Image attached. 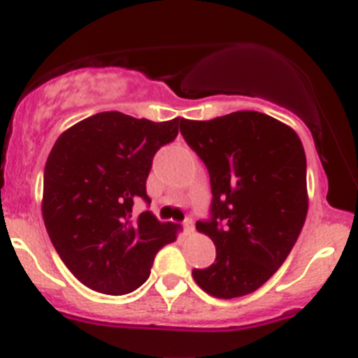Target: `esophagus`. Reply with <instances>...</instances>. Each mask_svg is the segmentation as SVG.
Returning a JSON list of instances; mask_svg holds the SVG:
<instances>
[{"mask_svg":"<svg viewBox=\"0 0 358 358\" xmlns=\"http://www.w3.org/2000/svg\"><path fill=\"white\" fill-rule=\"evenodd\" d=\"M183 229L191 234V232H194V222H192V217H185L183 220Z\"/></svg>","mask_w":358,"mask_h":358,"instance_id":"34e87169","label":"esophagus"}]
</instances>
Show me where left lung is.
<instances>
[{
    "label": "left lung",
    "mask_w": 358,
    "mask_h": 358,
    "mask_svg": "<svg viewBox=\"0 0 358 358\" xmlns=\"http://www.w3.org/2000/svg\"><path fill=\"white\" fill-rule=\"evenodd\" d=\"M210 176V220L196 229L216 245L198 287L220 299L252 294L285 263L308 213L306 157L297 133L257 111L180 120Z\"/></svg>",
    "instance_id": "8db88e82"
}]
</instances>
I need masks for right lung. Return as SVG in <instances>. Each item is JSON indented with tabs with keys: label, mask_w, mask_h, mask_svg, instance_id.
Instances as JSON below:
<instances>
[{
	"label": "right lung",
	"mask_w": 358,
	"mask_h": 358,
	"mask_svg": "<svg viewBox=\"0 0 358 358\" xmlns=\"http://www.w3.org/2000/svg\"><path fill=\"white\" fill-rule=\"evenodd\" d=\"M180 119L151 122L102 111L63 133L45 166L43 220L73 275L101 294L122 295L149 278L157 252L173 243L180 225L151 210L145 180L153 157L178 135Z\"/></svg>",
	"instance_id": "obj_1"
}]
</instances>
